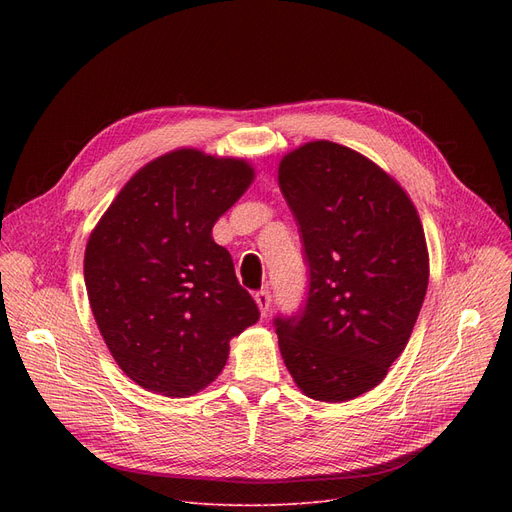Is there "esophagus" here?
Segmentation results:
<instances>
[{
    "instance_id": "obj_1",
    "label": "esophagus",
    "mask_w": 512,
    "mask_h": 512,
    "mask_svg": "<svg viewBox=\"0 0 512 512\" xmlns=\"http://www.w3.org/2000/svg\"><path fill=\"white\" fill-rule=\"evenodd\" d=\"M255 303H257V307H259L261 315H265L267 311H270V305H272V294L267 292V290H259V292L255 294Z\"/></svg>"
}]
</instances>
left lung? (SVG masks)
Returning <instances> with one entry per match:
<instances>
[{
  "label": "left lung",
  "mask_w": 512,
  "mask_h": 512,
  "mask_svg": "<svg viewBox=\"0 0 512 512\" xmlns=\"http://www.w3.org/2000/svg\"><path fill=\"white\" fill-rule=\"evenodd\" d=\"M278 182L309 265L301 315L274 321L282 359L305 396L353 400L386 378L415 328L429 280L419 213L388 172L332 141L286 153Z\"/></svg>",
  "instance_id": "left-lung-1"
}]
</instances>
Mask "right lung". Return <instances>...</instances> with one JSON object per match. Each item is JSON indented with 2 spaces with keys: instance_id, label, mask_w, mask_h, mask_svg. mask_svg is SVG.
Here are the masks:
<instances>
[{
  "instance_id": "right-lung-1",
  "label": "right lung",
  "mask_w": 512,
  "mask_h": 512,
  "mask_svg": "<svg viewBox=\"0 0 512 512\" xmlns=\"http://www.w3.org/2000/svg\"><path fill=\"white\" fill-rule=\"evenodd\" d=\"M255 180L247 159L182 147L134 174L93 228L85 284L114 361L141 388L184 398L224 369L259 309L211 230Z\"/></svg>"
}]
</instances>
